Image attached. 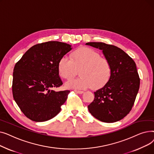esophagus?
Masks as SVG:
<instances>
[{"instance_id": "esophagus-1", "label": "esophagus", "mask_w": 154, "mask_h": 154, "mask_svg": "<svg viewBox=\"0 0 154 154\" xmlns=\"http://www.w3.org/2000/svg\"><path fill=\"white\" fill-rule=\"evenodd\" d=\"M75 92L77 93V94H84L83 91H75Z\"/></svg>"}]
</instances>
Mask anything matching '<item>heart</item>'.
<instances>
[{
	"label": "heart",
	"instance_id": "b5f03b06",
	"mask_svg": "<svg viewBox=\"0 0 154 154\" xmlns=\"http://www.w3.org/2000/svg\"><path fill=\"white\" fill-rule=\"evenodd\" d=\"M81 68V77L67 81L68 88L84 90L88 88H99L106 84L109 80L112 67L110 62L101 57L95 50L88 47H82L73 52L71 58L67 55L62 56L58 63L60 75L69 79L77 73V69Z\"/></svg>",
	"mask_w": 154,
	"mask_h": 154
}]
</instances>
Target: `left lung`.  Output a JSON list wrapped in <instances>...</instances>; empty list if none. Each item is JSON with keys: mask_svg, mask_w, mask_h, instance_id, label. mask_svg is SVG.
Returning <instances> with one entry per match:
<instances>
[{"mask_svg": "<svg viewBox=\"0 0 154 154\" xmlns=\"http://www.w3.org/2000/svg\"><path fill=\"white\" fill-rule=\"evenodd\" d=\"M86 45L99 48L110 63L108 82L94 92L88 106L91 114L102 122L112 123L124 118L132 110L140 87V78L134 60L121 48L103 42Z\"/></svg>", "mask_w": 154, "mask_h": 154, "instance_id": "1", "label": "left lung"}]
</instances>
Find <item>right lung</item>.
<instances>
[{
	"label": "right lung",
	"mask_w": 154,
	"mask_h": 154,
	"mask_svg": "<svg viewBox=\"0 0 154 154\" xmlns=\"http://www.w3.org/2000/svg\"><path fill=\"white\" fill-rule=\"evenodd\" d=\"M71 49L70 45L58 41L38 44L30 47L15 63L13 97L28 119L44 122L60 112L70 91L55 92L51 88L63 84L58 63Z\"/></svg>",
	"instance_id": "add662e5"
}]
</instances>
